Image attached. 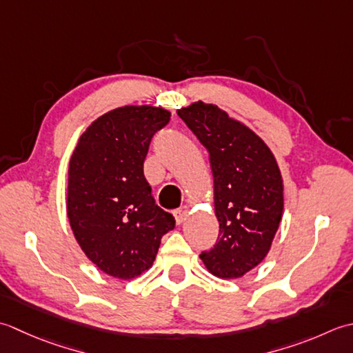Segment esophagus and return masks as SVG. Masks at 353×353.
Here are the masks:
<instances>
[{
	"label": "esophagus",
	"mask_w": 353,
	"mask_h": 353,
	"mask_svg": "<svg viewBox=\"0 0 353 353\" xmlns=\"http://www.w3.org/2000/svg\"><path fill=\"white\" fill-rule=\"evenodd\" d=\"M174 214H175L176 224H181V222L187 218V214H189V208H187L185 205L184 207H179V208H176V210L174 212Z\"/></svg>",
	"instance_id": "obj_1"
}]
</instances>
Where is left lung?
<instances>
[{
	"label": "left lung",
	"instance_id": "left-lung-1",
	"mask_svg": "<svg viewBox=\"0 0 353 353\" xmlns=\"http://www.w3.org/2000/svg\"><path fill=\"white\" fill-rule=\"evenodd\" d=\"M178 116L207 149L213 172L219 239L199 257L213 276L237 279L268 254L282 219L276 158L261 137L218 106L198 102Z\"/></svg>",
	"mask_w": 353,
	"mask_h": 353
}]
</instances>
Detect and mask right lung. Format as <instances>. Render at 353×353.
<instances>
[{"instance_id": "add662e5", "label": "right lung", "mask_w": 353, "mask_h": 353, "mask_svg": "<svg viewBox=\"0 0 353 353\" xmlns=\"http://www.w3.org/2000/svg\"><path fill=\"white\" fill-rule=\"evenodd\" d=\"M169 120L161 108H117L86 129L70 160L71 230L86 257L112 277L146 271L161 237L175 228L143 174L150 141Z\"/></svg>"}]
</instances>
